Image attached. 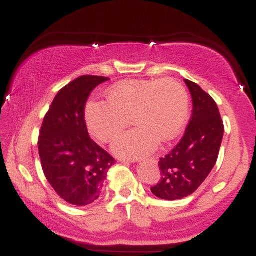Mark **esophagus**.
I'll return each mask as SVG.
<instances>
[{
	"instance_id": "obj_1",
	"label": "esophagus",
	"mask_w": 256,
	"mask_h": 256,
	"mask_svg": "<svg viewBox=\"0 0 256 256\" xmlns=\"http://www.w3.org/2000/svg\"><path fill=\"white\" fill-rule=\"evenodd\" d=\"M136 161H137V160H134V161H132V162H136Z\"/></svg>"
}]
</instances>
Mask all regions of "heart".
<instances>
[{"label":"heart","mask_w":256,"mask_h":256,"mask_svg":"<svg viewBox=\"0 0 256 256\" xmlns=\"http://www.w3.org/2000/svg\"><path fill=\"white\" fill-rule=\"evenodd\" d=\"M189 116V95L174 79L125 80L107 91V102H91L85 110L88 128L98 140L108 143L130 125L134 130L113 144L120 156L140 158L158 143L174 140Z\"/></svg>","instance_id":"b5f03b06"}]
</instances>
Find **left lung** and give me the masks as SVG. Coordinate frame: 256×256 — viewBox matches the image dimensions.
<instances>
[{
    "label": "left lung",
    "mask_w": 256,
    "mask_h": 256,
    "mask_svg": "<svg viewBox=\"0 0 256 256\" xmlns=\"http://www.w3.org/2000/svg\"><path fill=\"white\" fill-rule=\"evenodd\" d=\"M192 98V114L180 142L158 161L161 178L152 192L174 201L192 195L218 160L224 124L216 101L194 82L184 79Z\"/></svg>",
    "instance_id": "obj_1"
}]
</instances>
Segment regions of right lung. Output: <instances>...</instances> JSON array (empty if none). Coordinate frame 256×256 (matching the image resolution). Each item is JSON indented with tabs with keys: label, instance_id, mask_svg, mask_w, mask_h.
Returning <instances> with one entry per match:
<instances>
[{
	"label": "right lung",
	"instance_id": "right-lung-1",
	"mask_svg": "<svg viewBox=\"0 0 256 256\" xmlns=\"http://www.w3.org/2000/svg\"><path fill=\"white\" fill-rule=\"evenodd\" d=\"M108 78L82 76L55 96L38 138L46 180L64 201L86 206L100 198L113 158L94 142L85 124V104L91 91Z\"/></svg>",
	"mask_w": 256,
	"mask_h": 256
}]
</instances>
